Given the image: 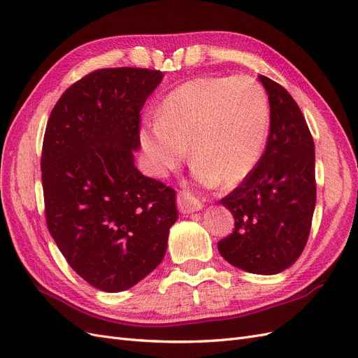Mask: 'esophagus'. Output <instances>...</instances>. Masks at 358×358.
<instances>
[{
	"label": "esophagus",
	"mask_w": 358,
	"mask_h": 358,
	"mask_svg": "<svg viewBox=\"0 0 358 358\" xmlns=\"http://www.w3.org/2000/svg\"><path fill=\"white\" fill-rule=\"evenodd\" d=\"M177 206L180 213L182 214H192L195 211L202 210V202L199 199H196L193 195H190L189 192H180L177 196Z\"/></svg>",
	"instance_id": "obj_1"
}]
</instances>
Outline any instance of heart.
Returning a JSON list of instances; mask_svg holds the SVG:
<instances>
[{
	"mask_svg": "<svg viewBox=\"0 0 358 358\" xmlns=\"http://www.w3.org/2000/svg\"><path fill=\"white\" fill-rule=\"evenodd\" d=\"M268 127V100L253 78H198L165 99L141 145L156 177L178 168L189 148L201 182L232 187L257 168Z\"/></svg>",
	"mask_w": 358,
	"mask_h": 358,
	"instance_id": "obj_1",
	"label": "heart"
}]
</instances>
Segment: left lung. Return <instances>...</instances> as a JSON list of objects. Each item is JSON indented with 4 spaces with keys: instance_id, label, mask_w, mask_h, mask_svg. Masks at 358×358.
I'll list each match as a JSON object with an SVG mask.
<instances>
[{
    "instance_id": "1",
    "label": "left lung",
    "mask_w": 358,
    "mask_h": 358,
    "mask_svg": "<svg viewBox=\"0 0 358 358\" xmlns=\"http://www.w3.org/2000/svg\"><path fill=\"white\" fill-rule=\"evenodd\" d=\"M270 135L257 168L220 203L236 229L219 241L222 257L253 274H278L299 259L316 203L315 144L299 105L267 76Z\"/></svg>"
}]
</instances>
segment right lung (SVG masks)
Masks as SVG:
<instances>
[{
    "label": "right lung",
    "instance_id": "1",
    "mask_svg": "<svg viewBox=\"0 0 358 358\" xmlns=\"http://www.w3.org/2000/svg\"><path fill=\"white\" fill-rule=\"evenodd\" d=\"M159 70L100 69L69 87L43 139L46 223L80 278L105 292L126 291L166 253L178 213L176 192L135 166L141 109Z\"/></svg>",
    "mask_w": 358,
    "mask_h": 358
}]
</instances>
